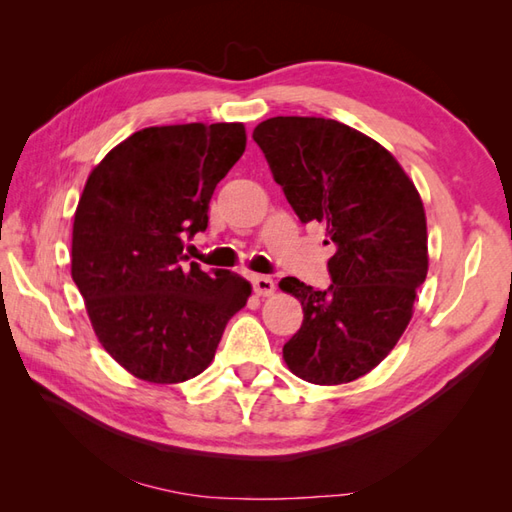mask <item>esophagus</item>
<instances>
[{
    "label": "esophagus",
    "mask_w": 512,
    "mask_h": 512,
    "mask_svg": "<svg viewBox=\"0 0 512 512\" xmlns=\"http://www.w3.org/2000/svg\"><path fill=\"white\" fill-rule=\"evenodd\" d=\"M253 290L259 297H270L275 292V281L273 277L266 275H253Z\"/></svg>",
    "instance_id": "1"
}]
</instances>
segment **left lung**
I'll use <instances>...</instances> for the list:
<instances>
[{
    "label": "left lung",
    "instance_id": "8db88e82",
    "mask_svg": "<svg viewBox=\"0 0 512 512\" xmlns=\"http://www.w3.org/2000/svg\"><path fill=\"white\" fill-rule=\"evenodd\" d=\"M303 224H325L332 284L279 288L303 306L284 345L290 372L314 385L365 376L394 350L427 279V217L413 182L376 140L332 118L275 116L253 132Z\"/></svg>",
    "mask_w": 512,
    "mask_h": 512
}]
</instances>
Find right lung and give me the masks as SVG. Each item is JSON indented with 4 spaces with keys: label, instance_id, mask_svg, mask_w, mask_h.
Instances as JSON below:
<instances>
[{
    "label": "right lung",
    "instance_id": "1",
    "mask_svg": "<svg viewBox=\"0 0 512 512\" xmlns=\"http://www.w3.org/2000/svg\"><path fill=\"white\" fill-rule=\"evenodd\" d=\"M246 149L242 123L147 127L96 165L74 213L72 279L101 345L129 374L173 385L211 365L250 284L189 262L211 195Z\"/></svg>",
    "mask_w": 512,
    "mask_h": 512
}]
</instances>
